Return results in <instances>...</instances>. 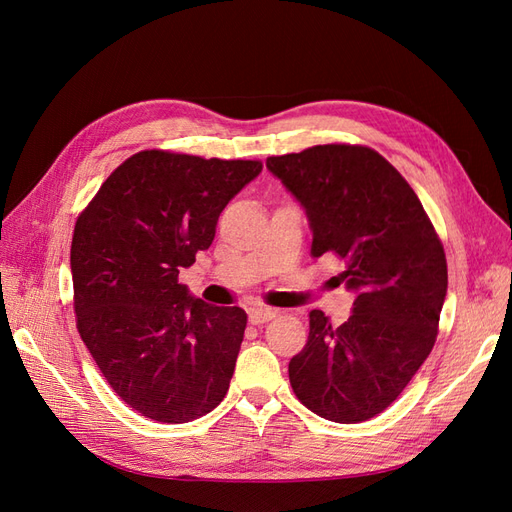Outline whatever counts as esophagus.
Here are the masks:
<instances>
[{
  "label": "esophagus",
  "mask_w": 512,
  "mask_h": 512,
  "mask_svg": "<svg viewBox=\"0 0 512 512\" xmlns=\"http://www.w3.org/2000/svg\"><path fill=\"white\" fill-rule=\"evenodd\" d=\"M275 309L271 307H252L250 309V322L252 324H262V322H269L271 318H275Z\"/></svg>",
  "instance_id": "34e87169"
}]
</instances>
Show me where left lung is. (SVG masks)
<instances>
[{
    "mask_svg": "<svg viewBox=\"0 0 512 512\" xmlns=\"http://www.w3.org/2000/svg\"><path fill=\"white\" fill-rule=\"evenodd\" d=\"M312 228V256H337L354 292L333 327L309 312L305 348L288 376L305 408L361 423L389 408L436 344L448 273L442 241L397 168L361 145H316L267 158Z\"/></svg>",
    "mask_w": 512,
    "mask_h": 512,
    "instance_id": "obj_1",
    "label": "left lung"
}]
</instances>
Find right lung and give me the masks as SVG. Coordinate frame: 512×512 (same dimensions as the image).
Instances as JSON below:
<instances>
[{
  "mask_svg": "<svg viewBox=\"0 0 512 512\" xmlns=\"http://www.w3.org/2000/svg\"><path fill=\"white\" fill-rule=\"evenodd\" d=\"M258 160L147 149L108 177L74 226L76 329L126 404L190 423L224 399L247 314L192 297L179 269L209 250L220 213Z\"/></svg>",
  "mask_w": 512,
  "mask_h": 512,
  "instance_id": "obj_1",
  "label": "right lung"
}]
</instances>
